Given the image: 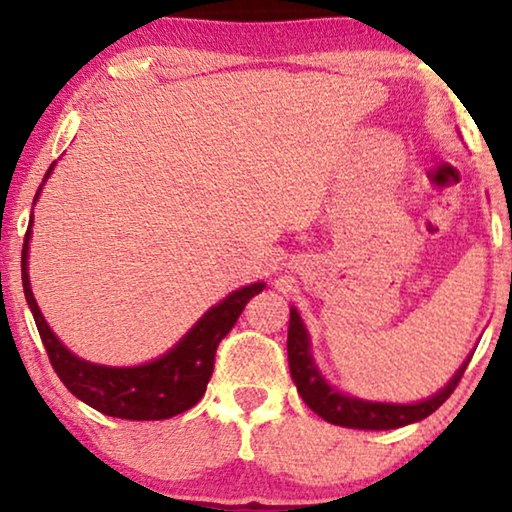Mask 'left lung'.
<instances>
[{"mask_svg": "<svg viewBox=\"0 0 512 512\" xmlns=\"http://www.w3.org/2000/svg\"><path fill=\"white\" fill-rule=\"evenodd\" d=\"M286 352H289V368L291 377L296 382L298 394L303 401L310 405L312 412H317L321 419L331 422L335 426H347V429H363V431H387V429H401V426L422 422L431 412H436L464 375V370L471 361V356L461 363L452 380L445 384L438 394H433L424 401L417 403H377L366 401V398L349 396L338 387H331L326 377L314 363L312 349H310V333L300 319L296 307H291L289 319V338H286Z\"/></svg>", "mask_w": 512, "mask_h": 512, "instance_id": "left-lung-1", "label": "left lung"}]
</instances>
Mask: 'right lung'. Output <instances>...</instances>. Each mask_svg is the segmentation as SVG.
Listing matches in <instances>:
<instances>
[{
	"mask_svg": "<svg viewBox=\"0 0 512 512\" xmlns=\"http://www.w3.org/2000/svg\"><path fill=\"white\" fill-rule=\"evenodd\" d=\"M55 163L48 167L46 179L51 177ZM44 184L39 186L34 202L39 200V193ZM32 219L25 233L23 244V291L25 300L30 305L34 324L39 328L41 342H44L51 366L62 384L72 394L90 408L109 417L118 419H135V422H149V419H170L181 415L188 408L205 396L207 382L214 370V356L219 342L230 333L240 317L244 305L249 303L256 293L265 289L263 282L242 286L233 293H228L221 303L202 314L195 321L191 331L181 338L172 349H167L163 356L153 359L142 366H100L69 352L58 340V335L46 324L37 300H34L30 286V272H27V254H30V237H32Z\"/></svg>",
	"mask_w": 512,
	"mask_h": 512,
	"instance_id": "right-lung-1",
	"label": "right lung"
}]
</instances>
